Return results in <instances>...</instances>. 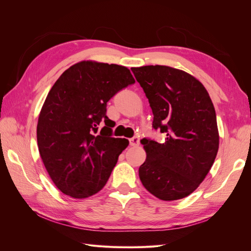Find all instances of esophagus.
I'll list each match as a JSON object with an SVG mask.
<instances>
[{
  "label": "esophagus",
  "mask_w": 251,
  "mask_h": 251,
  "mask_svg": "<svg viewBox=\"0 0 251 251\" xmlns=\"http://www.w3.org/2000/svg\"><path fill=\"white\" fill-rule=\"evenodd\" d=\"M139 143H140V141H139L138 137H133L130 139V144L132 147H138Z\"/></svg>",
  "instance_id": "1"
}]
</instances>
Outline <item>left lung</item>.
<instances>
[{
	"label": "left lung",
	"instance_id": "1",
	"mask_svg": "<svg viewBox=\"0 0 251 251\" xmlns=\"http://www.w3.org/2000/svg\"><path fill=\"white\" fill-rule=\"evenodd\" d=\"M165 141L142 139L147 159L142 185L163 201L183 199L207 176L219 150L215 107L207 90L189 73L169 66L131 68Z\"/></svg>",
	"mask_w": 251,
	"mask_h": 251
}]
</instances>
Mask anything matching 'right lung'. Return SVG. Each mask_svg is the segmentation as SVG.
<instances>
[{
    "label": "right lung",
    "instance_id": "add662e5",
    "mask_svg": "<svg viewBox=\"0 0 251 251\" xmlns=\"http://www.w3.org/2000/svg\"><path fill=\"white\" fill-rule=\"evenodd\" d=\"M134 82L126 67L81 60L52 86L40 112L36 138L45 169L65 195L89 198L107 183L128 146L126 138L111 137L107 102ZM102 119L106 126L97 134Z\"/></svg>",
    "mask_w": 251,
    "mask_h": 251
}]
</instances>
